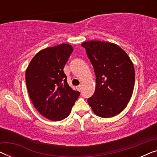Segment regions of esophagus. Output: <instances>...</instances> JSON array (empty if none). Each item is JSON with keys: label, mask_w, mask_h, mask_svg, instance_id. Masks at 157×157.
Wrapping results in <instances>:
<instances>
[{"label": "esophagus", "mask_w": 157, "mask_h": 157, "mask_svg": "<svg viewBox=\"0 0 157 157\" xmlns=\"http://www.w3.org/2000/svg\"><path fill=\"white\" fill-rule=\"evenodd\" d=\"M77 89H78L79 91H81V90H82V86H78L77 87Z\"/></svg>", "instance_id": "1"}]
</instances>
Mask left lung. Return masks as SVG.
<instances>
[{
  "instance_id": "left-lung-1",
  "label": "left lung",
  "mask_w": 157,
  "mask_h": 157,
  "mask_svg": "<svg viewBox=\"0 0 157 157\" xmlns=\"http://www.w3.org/2000/svg\"><path fill=\"white\" fill-rule=\"evenodd\" d=\"M86 49L96 75V89L87 101L96 115L110 118L126 108L132 98L135 71L132 60L118 45L90 40Z\"/></svg>"
}]
</instances>
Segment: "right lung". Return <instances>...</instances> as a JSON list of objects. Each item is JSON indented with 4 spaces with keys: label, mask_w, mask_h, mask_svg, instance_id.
I'll return each mask as SVG.
<instances>
[{
    "label": "right lung",
    "mask_w": 157,
    "mask_h": 157,
    "mask_svg": "<svg viewBox=\"0 0 157 157\" xmlns=\"http://www.w3.org/2000/svg\"><path fill=\"white\" fill-rule=\"evenodd\" d=\"M74 51L62 44L40 51L25 71V82L32 103L40 114L51 121H61L71 111L80 93L67 83L63 68Z\"/></svg>",
    "instance_id": "1"
}]
</instances>
